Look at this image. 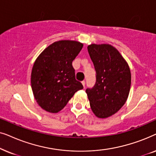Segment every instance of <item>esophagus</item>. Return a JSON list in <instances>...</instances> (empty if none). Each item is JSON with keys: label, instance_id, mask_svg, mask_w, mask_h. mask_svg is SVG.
I'll return each mask as SVG.
<instances>
[{"label": "esophagus", "instance_id": "esophagus-1", "mask_svg": "<svg viewBox=\"0 0 156 156\" xmlns=\"http://www.w3.org/2000/svg\"><path fill=\"white\" fill-rule=\"evenodd\" d=\"M82 85H83V87H85V81H82Z\"/></svg>", "mask_w": 156, "mask_h": 156}]
</instances>
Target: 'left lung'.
I'll return each mask as SVG.
<instances>
[{"label": "left lung", "mask_w": 156, "mask_h": 156, "mask_svg": "<svg viewBox=\"0 0 156 156\" xmlns=\"http://www.w3.org/2000/svg\"><path fill=\"white\" fill-rule=\"evenodd\" d=\"M96 73V84L86 93L90 107L98 118L106 119L124 105L131 83L129 66L120 52L109 44L87 47Z\"/></svg>", "instance_id": "1"}]
</instances>
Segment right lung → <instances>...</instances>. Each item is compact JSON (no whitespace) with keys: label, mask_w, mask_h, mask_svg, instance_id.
I'll return each mask as SVG.
<instances>
[{"label":"right lung","mask_w":156,"mask_h":156,"mask_svg":"<svg viewBox=\"0 0 156 156\" xmlns=\"http://www.w3.org/2000/svg\"><path fill=\"white\" fill-rule=\"evenodd\" d=\"M83 48L74 40L53 42L40 53L31 72L34 97L40 107L57 113L67 105L76 91L83 89L75 79L72 61Z\"/></svg>","instance_id":"right-lung-1"}]
</instances>
